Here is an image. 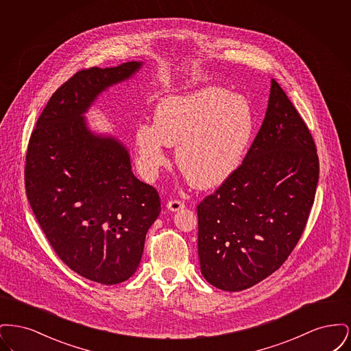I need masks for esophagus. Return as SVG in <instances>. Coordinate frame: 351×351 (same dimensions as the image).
I'll use <instances>...</instances> for the list:
<instances>
[{
  "label": "esophagus",
  "instance_id": "obj_1",
  "mask_svg": "<svg viewBox=\"0 0 351 351\" xmlns=\"http://www.w3.org/2000/svg\"><path fill=\"white\" fill-rule=\"evenodd\" d=\"M167 208L171 212H178V210L185 208V204H184V201L169 200L167 202Z\"/></svg>",
  "mask_w": 351,
  "mask_h": 351
}]
</instances>
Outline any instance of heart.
<instances>
[{
	"instance_id": "1",
	"label": "heart",
	"mask_w": 351,
	"mask_h": 351,
	"mask_svg": "<svg viewBox=\"0 0 351 351\" xmlns=\"http://www.w3.org/2000/svg\"><path fill=\"white\" fill-rule=\"evenodd\" d=\"M250 101L209 85L184 96H168L154 113V126L141 125L135 143L141 166L155 175L166 165V146H176V165L201 189L225 183L241 166L252 141Z\"/></svg>"
}]
</instances>
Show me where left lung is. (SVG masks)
Here are the masks:
<instances>
[{
    "instance_id": "1",
    "label": "left lung",
    "mask_w": 351,
    "mask_h": 351,
    "mask_svg": "<svg viewBox=\"0 0 351 351\" xmlns=\"http://www.w3.org/2000/svg\"><path fill=\"white\" fill-rule=\"evenodd\" d=\"M315 139L282 86L242 165L197 205L201 274L243 291L279 269L306 226L318 183Z\"/></svg>"
}]
</instances>
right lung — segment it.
I'll use <instances>...</instances> for the list:
<instances>
[{
	"label": "right lung",
	"mask_w": 351,
	"mask_h": 351,
	"mask_svg": "<svg viewBox=\"0 0 351 351\" xmlns=\"http://www.w3.org/2000/svg\"><path fill=\"white\" fill-rule=\"evenodd\" d=\"M139 67L129 62L76 72L51 96L26 152V195L51 247L72 271L108 285L136 271L160 197L134 176L128 150L90 133L82 114Z\"/></svg>",
	"instance_id": "1"
}]
</instances>
